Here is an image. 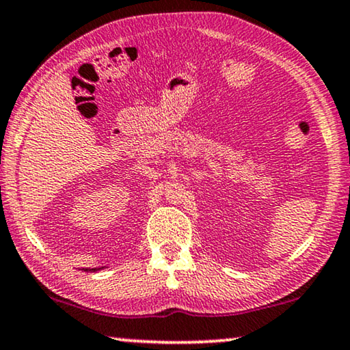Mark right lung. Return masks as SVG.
Returning <instances> with one entry per match:
<instances>
[{"instance_id":"add662e5","label":"right lung","mask_w":350,"mask_h":350,"mask_svg":"<svg viewBox=\"0 0 350 350\" xmlns=\"http://www.w3.org/2000/svg\"><path fill=\"white\" fill-rule=\"evenodd\" d=\"M98 270H100V268H90V270L87 268V270H85V271H98Z\"/></svg>"}]
</instances>
